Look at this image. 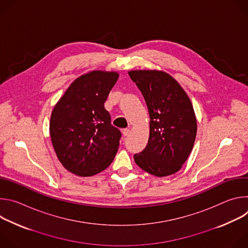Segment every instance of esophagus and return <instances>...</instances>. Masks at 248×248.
Segmentation results:
<instances>
[{"mask_svg": "<svg viewBox=\"0 0 248 248\" xmlns=\"http://www.w3.org/2000/svg\"><path fill=\"white\" fill-rule=\"evenodd\" d=\"M129 132H130V129H129V128H124V129H123V134H124V136H127V135L129 134Z\"/></svg>", "mask_w": 248, "mask_h": 248, "instance_id": "34e87169", "label": "esophagus"}]
</instances>
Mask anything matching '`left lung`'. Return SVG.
Listing matches in <instances>:
<instances>
[{
	"label": "left lung",
	"instance_id": "8db88e82",
	"mask_svg": "<svg viewBox=\"0 0 248 248\" xmlns=\"http://www.w3.org/2000/svg\"><path fill=\"white\" fill-rule=\"evenodd\" d=\"M128 75L142 93L150 116L148 143L134 161L160 178L173 174L194 145L197 122L192 103L181 84L162 70L136 69Z\"/></svg>",
	"mask_w": 248,
	"mask_h": 248
}]
</instances>
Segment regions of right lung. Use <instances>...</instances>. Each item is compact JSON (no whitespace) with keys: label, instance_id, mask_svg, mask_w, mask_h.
<instances>
[{"label":"right lung","instance_id":"1","mask_svg":"<svg viewBox=\"0 0 248 248\" xmlns=\"http://www.w3.org/2000/svg\"><path fill=\"white\" fill-rule=\"evenodd\" d=\"M118 78L117 72L91 70L68 86L52 111L50 136L56 155L78 176L107 169L118 152L122 134L104 107Z\"/></svg>","mask_w":248,"mask_h":248}]
</instances>
